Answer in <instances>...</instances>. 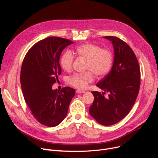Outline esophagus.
Masks as SVG:
<instances>
[{"mask_svg":"<svg viewBox=\"0 0 158 158\" xmlns=\"http://www.w3.org/2000/svg\"><path fill=\"white\" fill-rule=\"evenodd\" d=\"M76 92L77 94H84V93H85L84 90H81V89H77L76 91Z\"/></svg>","mask_w":158,"mask_h":158,"instance_id":"esophagus-1","label":"esophagus"}]
</instances>
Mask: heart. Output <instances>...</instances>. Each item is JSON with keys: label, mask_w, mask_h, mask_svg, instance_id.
I'll return each mask as SVG.
<instances>
[{"label": "heart", "mask_w": 158, "mask_h": 158, "mask_svg": "<svg viewBox=\"0 0 158 158\" xmlns=\"http://www.w3.org/2000/svg\"><path fill=\"white\" fill-rule=\"evenodd\" d=\"M74 53L86 60L85 70H90L84 73H76L69 78V83L78 89H84L89 83L93 82V73L98 76L107 74L113 64L112 51L108 49H102L99 45L93 44H84L77 47ZM73 61L74 56L71 52L66 51L60 61L62 69L70 71L73 67Z\"/></svg>", "instance_id": "heart-1"}]
</instances>
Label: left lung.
I'll list each match as a JSON object with an SVG mask.
<instances>
[{
    "label": "left lung",
    "instance_id": "obj_1",
    "mask_svg": "<svg viewBox=\"0 0 158 158\" xmlns=\"http://www.w3.org/2000/svg\"><path fill=\"white\" fill-rule=\"evenodd\" d=\"M112 42L114 60L111 71L96 84L103 90L92 92L94 100L90 115L104 126L116 124L125 118L135 104L139 92L140 70L136 56L125 41L114 36L103 37ZM106 92L108 98L104 96Z\"/></svg>",
    "mask_w": 158,
    "mask_h": 158
}]
</instances>
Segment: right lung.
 Returning <instances> with one entry per match:
<instances>
[{"mask_svg":"<svg viewBox=\"0 0 158 158\" xmlns=\"http://www.w3.org/2000/svg\"><path fill=\"white\" fill-rule=\"evenodd\" d=\"M73 43L47 37L33 45L23 61L20 83L23 97L33 117L47 127H56L64 120L75 95L74 89L70 87L52 89L61 74V52Z\"/></svg>","mask_w":158,"mask_h":158,"instance_id":"obj_1","label":"right lung"}]
</instances>
